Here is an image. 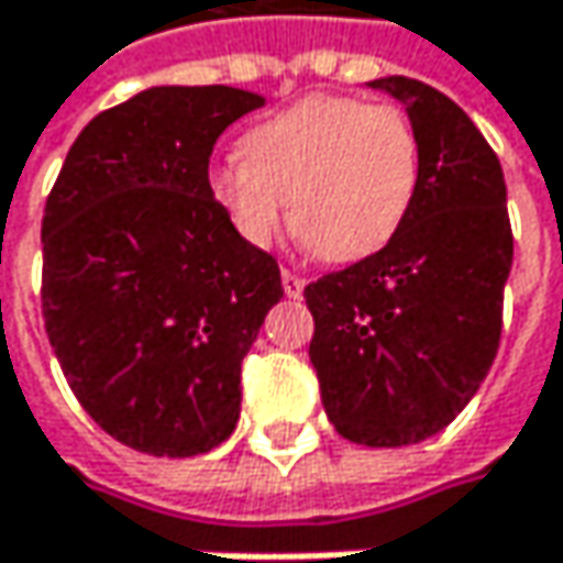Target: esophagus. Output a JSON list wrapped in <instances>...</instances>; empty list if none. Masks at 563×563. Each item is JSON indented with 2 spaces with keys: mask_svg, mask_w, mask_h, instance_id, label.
Wrapping results in <instances>:
<instances>
[{
  "mask_svg": "<svg viewBox=\"0 0 563 563\" xmlns=\"http://www.w3.org/2000/svg\"><path fill=\"white\" fill-rule=\"evenodd\" d=\"M280 280H283V292H286L289 299H299V296H302V289H306V280H302L299 274H292V271H283Z\"/></svg>",
  "mask_w": 563,
  "mask_h": 563,
  "instance_id": "obj_1",
  "label": "esophagus"
}]
</instances>
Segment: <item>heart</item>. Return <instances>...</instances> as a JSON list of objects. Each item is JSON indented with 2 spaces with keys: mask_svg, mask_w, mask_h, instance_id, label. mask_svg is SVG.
<instances>
[{
  "mask_svg": "<svg viewBox=\"0 0 563 563\" xmlns=\"http://www.w3.org/2000/svg\"><path fill=\"white\" fill-rule=\"evenodd\" d=\"M241 163L211 172V198L234 231L267 247L286 224L309 254L355 264L404 228L423 150L413 120L394 103L302 97L244 133Z\"/></svg>",
  "mask_w": 563,
  "mask_h": 563,
  "instance_id": "1",
  "label": "heart"
}]
</instances>
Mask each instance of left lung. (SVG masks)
I'll use <instances>...</instances> for the list:
<instances>
[{"label": "left lung", "mask_w": 563, "mask_h": 563, "mask_svg": "<svg viewBox=\"0 0 563 563\" xmlns=\"http://www.w3.org/2000/svg\"><path fill=\"white\" fill-rule=\"evenodd\" d=\"M368 87L413 120L420 188L388 247L306 286L309 362L345 440L407 446L456 420L493 368L511 224L499 156L446 93L400 74Z\"/></svg>", "instance_id": "1"}]
</instances>
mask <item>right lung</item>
<instances>
[{
  "label": "right lung",
  "instance_id": "right-lung-1",
  "mask_svg": "<svg viewBox=\"0 0 563 563\" xmlns=\"http://www.w3.org/2000/svg\"><path fill=\"white\" fill-rule=\"evenodd\" d=\"M261 93L150 87L74 140L42 221V316L80 407L150 456H198L241 417V362L277 261L211 198L218 136Z\"/></svg>",
  "mask_w": 563,
  "mask_h": 563
}]
</instances>
